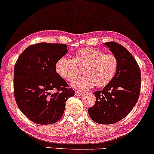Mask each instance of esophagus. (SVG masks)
I'll list each match as a JSON object with an SVG mask.
<instances>
[{"instance_id":"esophagus-1","label":"esophagus","mask_w":154,"mask_h":154,"mask_svg":"<svg viewBox=\"0 0 154 154\" xmlns=\"http://www.w3.org/2000/svg\"><path fill=\"white\" fill-rule=\"evenodd\" d=\"M83 93H84V92H82V91H75V95H82Z\"/></svg>"}]
</instances>
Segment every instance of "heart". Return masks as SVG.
<instances>
[{
	"mask_svg": "<svg viewBox=\"0 0 154 154\" xmlns=\"http://www.w3.org/2000/svg\"><path fill=\"white\" fill-rule=\"evenodd\" d=\"M119 66V61L115 55L106 54L103 51L93 48L77 51L72 59L61 57L56 63V71L61 78L72 82L82 69L81 78L72 83L77 89H88L93 85L103 88L108 85L115 77Z\"/></svg>",
	"mask_w": 154,
	"mask_h": 154,
	"instance_id": "b5f03b06",
	"label": "heart"
}]
</instances>
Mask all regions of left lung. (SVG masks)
<instances>
[{
  "instance_id": "obj_1",
  "label": "left lung",
  "mask_w": 154,
  "mask_h": 154,
  "mask_svg": "<svg viewBox=\"0 0 154 154\" xmlns=\"http://www.w3.org/2000/svg\"><path fill=\"white\" fill-rule=\"evenodd\" d=\"M119 61L117 72L112 81L102 91L94 92L95 103L88 113L95 122L111 125L125 118L137 102L141 87L140 69L132 55L120 44L108 42Z\"/></svg>"
}]
</instances>
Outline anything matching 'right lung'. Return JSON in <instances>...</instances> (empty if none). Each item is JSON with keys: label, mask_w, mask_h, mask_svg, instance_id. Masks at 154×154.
Here are the masks:
<instances>
[{"label": "right lung", "mask_w": 154, "mask_h": 154, "mask_svg": "<svg viewBox=\"0 0 154 154\" xmlns=\"http://www.w3.org/2000/svg\"><path fill=\"white\" fill-rule=\"evenodd\" d=\"M66 45L60 43L29 45L15 63L16 102L33 122L50 125L59 121L67 99L75 95L74 90L56 71V63L66 54Z\"/></svg>", "instance_id": "right-lung-1"}]
</instances>
